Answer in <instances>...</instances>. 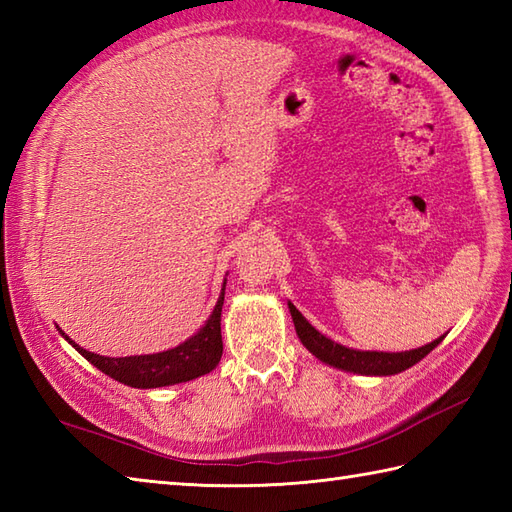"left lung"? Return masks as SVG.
I'll return each instance as SVG.
<instances>
[{
    "mask_svg": "<svg viewBox=\"0 0 512 512\" xmlns=\"http://www.w3.org/2000/svg\"><path fill=\"white\" fill-rule=\"evenodd\" d=\"M292 321H295V330L299 334L301 343L308 347V350L319 358V361L328 363L332 367L345 369V372H354V374H363V376H389V374H398L405 372L407 367L416 365L422 361L431 350H436L440 345V339H436L429 345H422L418 350H409V352H358L350 350V347H343L339 343H334L328 336H323L319 330H314L312 325L303 319V314L288 303Z\"/></svg>",
    "mask_w": 512,
    "mask_h": 512,
    "instance_id": "1",
    "label": "left lung"
}]
</instances>
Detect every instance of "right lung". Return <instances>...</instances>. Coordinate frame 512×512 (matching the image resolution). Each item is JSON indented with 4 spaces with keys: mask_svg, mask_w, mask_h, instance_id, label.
Here are the masks:
<instances>
[{
    "mask_svg": "<svg viewBox=\"0 0 512 512\" xmlns=\"http://www.w3.org/2000/svg\"><path fill=\"white\" fill-rule=\"evenodd\" d=\"M226 284V281H224ZM222 306H224V288L222 295L215 303V310L206 321L204 328L193 334L191 339L180 343L173 350L160 352V354H145V356H125V358H112V356H99L94 352L83 350L65 336V341H70L76 352L88 358V361L99 367L103 374L125 383L129 387L138 389H154V387H167L176 383H187L198 376L209 374L211 369L220 363L222 358Z\"/></svg>",
    "mask_w": 512,
    "mask_h": 512,
    "instance_id": "add662e5",
    "label": "right lung"
}]
</instances>
